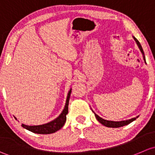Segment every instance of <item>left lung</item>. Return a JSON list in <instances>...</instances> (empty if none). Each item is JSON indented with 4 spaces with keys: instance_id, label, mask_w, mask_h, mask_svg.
Returning <instances> with one entry per match:
<instances>
[{
    "instance_id": "1",
    "label": "left lung",
    "mask_w": 155,
    "mask_h": 155,
    "mask_svg": "<svg viewBox=\"0 0 155 155\" xmlns=\"http://www.w3.org/2000/svg\"><path fill=\"white\" fill-rule=\"evenodd\" d=\"M134 40L136 41V42H137V45H138V47L140 48V51H141L142 54H143V60H144L145 62H146V57H145L144 51H143V48H142L141 45H140V42H139V41L137 40L136 38L134 37ZM95 118H96V119H97V120H98V122H100V123L102 124V125H103L106 126V127H122V126H125V125H128V124H130V122H133V121H134L135 119H136V118H133V119H128V120L121 121V122H113V121L105 120V119H102V118L99 117V116H98L97 114H95Z\"/></svg>"
}]
</instances>
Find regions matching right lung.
<instances>
[{
  "instance_id": "right-lung-1",
  "label": "right lung",
  "mask_w": 155,
  "mask_h": 155,
  "mask_svg": "<svg viewBox=\"0 0 155 155\" xmlns=\"http://www.w3.org/2000/svg\"><path fill=\"white\" fill-rule=\"evenodd\" d=\"M71 91L70 89L69 92L68 93V96H67L66 106H65L64 110L61 114L58 116L56 119H54L52 122H49V123L45 124V125H36V126H29V125H25L22 124L21 126L27 130H30V131L33 132L35 134H52L54 132L60 130L63 126L64 125L65 122L66 121V115L68 113V101H69L70 95H71Z\"/></svg>"
}]
</instances>
